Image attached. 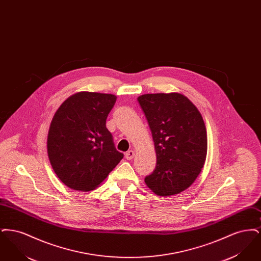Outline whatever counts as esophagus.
<instances>
[{"label": "esophagus", "instance_id": "obj_1", "mask_svg": "<svg viewBox=\"0 0 261 261\" xmlns=\"http://www.w3.org/2000/svg\"><path fill=\"white\" fill-rule=\"evenodd\" d=\"M135 156V151L134 150H128L126 153H125V158L127 161H131L133 160Z\"/></svg>", "mask_w": 261, "mask_h": 261}]
</instances>
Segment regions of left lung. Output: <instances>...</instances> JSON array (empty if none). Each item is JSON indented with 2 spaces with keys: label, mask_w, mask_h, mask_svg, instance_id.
Here are the masks:
<instances>
[{
  "label": "left lung",
  "mask_w": 261,
  "mask_h": 261,
  "mask_svg": "<svg viewBox=\"0 0 261 261\" xmlns=\"http://www.w3.org/2000/svg\"><path fill=\"white\" fill-rule=\"evenodd\" d=\"M138 101L146 115L156 153L146 185L158 196L177 195L191 186L204 165L207 135L197 107L182 94H145Z\"/></svg>",
  "instance_id": "8db88e82"
}]
</instances>
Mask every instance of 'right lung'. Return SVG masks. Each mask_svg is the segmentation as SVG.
Here are the masks:
<instances>
[{
  "label": "right lung",
  "mask_w": 261,
  "mask_h": 261,
  "mask_svg": "<svg viewBox=\"0 0 261 261\" xmlns=\"http://www.w3.org/2000/svg\"><path fill=\"white\" fill-rule=\"evenodd\" d=\"M115 101L112 94L79 92L55 113L47 151L55 173L68 188L94 190L123 159L106 126Z\"/></svg>",
  "instance_id": "obj_1"
}]
</instances>
